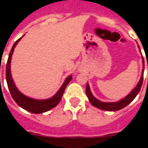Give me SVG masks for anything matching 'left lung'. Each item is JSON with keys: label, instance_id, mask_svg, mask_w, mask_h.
Listing matches in <instances>:
<instances>
[{"label": "left lung", "instance_id": "left-lung-1", "mask_svg": "<svg viewBox=\"0 0 148 148\" xmlns=\"http://www.w3.org/2000/svg\"><path fill=\"white\" fill-rule=\"evenodd\" d=\"M144 71H145V60H144V58H143L142 74H141V77H140V81L137 84V86L131 90V92L128 95H127L124 98L121 99V101H117V102H102V101L97 100V98H95L91 94V92H90V87H89L88 83H87V86H86V95L88 96L91 104L95 108H97L99 109H101V110H108V111L119 110L128 105L129 103H131V101H133L134 99L136 97V96L138 95V94L140 90V88L142 86L143 79H144Z\"/></svg>", "mask_w": 148, "mask_h": 148}]
</instances>
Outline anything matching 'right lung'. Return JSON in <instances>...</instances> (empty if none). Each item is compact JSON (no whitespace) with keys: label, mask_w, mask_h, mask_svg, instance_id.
Here are the masks:
<instances>
[{"label":"right lung","mask_w":148,"mask_h":148,"mask_svg":"<svg viewBox=\"0 0 148 148\" xmlns=\"http://www.w3.org/2000/svg\"><path fill=\"white\" fill-rule=\"evenodd\" d=\"M23 37V36H22ZM22 37L19 38L18 40H16L15 43L13 45L12 48L10 50V52L9 53L8 62H7V66H6V80H7V84H8V89L10 90V95L12 98L15 101V102L22 108L24 110H27L29 112L33 113V114H41V113L46 112L47 110H51L52 108L58 105L60 102V99L62 97L63 94L64 92L65 88L67 85L69 84V82L71 81L72 76L70 75L65 79L64 83L63 84L61 88L59 89L56 95L46 100H36V99L31 98V97H27L24 95L21 92H20L16 88L14 81H13L11 74H10V60H11V57H12L13 52L14 51V47L19 42L20 40L21 39Z\"/></svg>","instance_id":"right-lung-1"}]
</instances>
